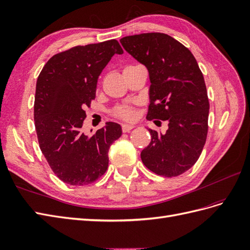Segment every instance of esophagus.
Here are the masks:
<instances>
[{
    "label": "esophagus",
    "instance_id": "1",
    "mask_svg": "<svg viewBox=\"0 0 250 250\" xmlns=\"http://www.w3.org/2000/svg\"><path fill=\"white\" fill-rule=\"evenodd\" d=\"M134 127L133 125H129V124H125L123 125V132H129L131 131Z\"/></svg>",
    "mask_w": 250,
    "mask_h": 250
}]
</instances>
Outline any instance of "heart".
Listing matches in <instances>:
<instances>
[{
  "label": "heart",
  "instance_id": "1",
  "mask_svg": "<svg viewBox=\"0 0 250 250\" xmlns=\"http://www.w3.org/2000/svg\"><path fill=\"white\" fill-rule=\"evenodd\" d=\"M115 116H117L118 118L125 119V120H131L134 117V111L131 105L129 104H124L120 105L119 107L116 108L115 111Z\"/></svg>",
  "mask_w": 250,
  "mask_h": 250
}]
</instances>
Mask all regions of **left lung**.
I'll return each instance as SVG.
<instances>
[{"mask_svg":"<svg viewBox=\"0 0 250 250\" xmlns=\"http://www.w3.org/2000/svg\"><path fill=\"white\" fill-rule=\"evenodd\" d=\"M120 43L149 72L146 119L169 123L164 134L148 129L151 143L140 153L142 161L157 175H181L196 163L206 143L209 100L204 76L190 50L166 34L127 36Z\"/></svg>","mask_w":250,"mask_h":250,"instance_id":"left-lung-1","label":"left lung"}]
</instances>
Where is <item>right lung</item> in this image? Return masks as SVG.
<instances>
[{
	"label": "right lung",
	"mask_w": 250,
	"mask_h": 250,
	"mask_svg": "<svg viewBox=\"0 0 250 250\" xmlns=\"http://www.w3.org/2000/svg\"><path fill=\"white\" fill-rule=\"evenodd\" d=\"M115 54H124L116 40L75 46L53 56L38 77L34 118L40 149L54 173L72 186L105 173L108 149L123 133L111 121L92 136L81 132L84 107L95 99L98 77Z\"/></svg>",
	"instance_id": "right-lung-1"
}]
</instances>
